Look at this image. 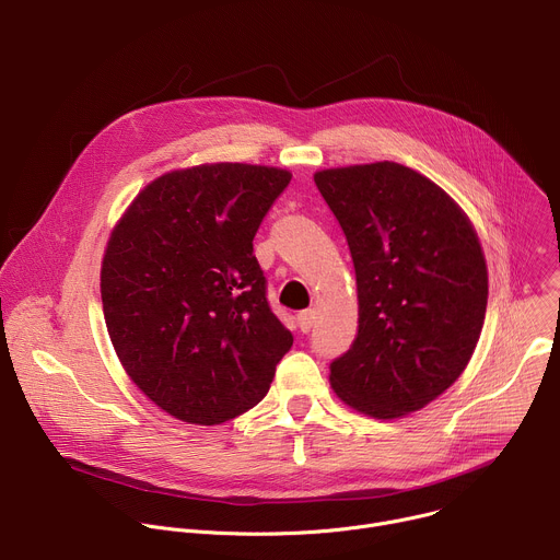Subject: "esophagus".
I'll return each mask as SVG.
<instances>
[{
  "mask_svg": "<svg viewBox=\"0 0 560 560\" xmlns=\"http://www.w3.org/2000/svg\"><path fill=\"white\" fill-rule=\"evenodd\" d=\"M314 318H316V312H314V310H303V312H299L296 324H299L301 332H310V330L314 328Z\"/></svg>",
  "mask_w": 560,
  "mask_h": 560,
  "instance_id": "obj_1",
  "label": "esophagus"
}]
</instances>
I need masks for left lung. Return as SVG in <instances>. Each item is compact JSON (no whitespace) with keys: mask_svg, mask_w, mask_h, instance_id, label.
Here are the masks:
<instances>
[{"mask_svg":"<svg viewBox=\"0 0 560 560\" xmlns=\"http://www.w3.org/2000/svg\"><path fill=\"white\" fill-rule=\"evenodd\" d=\"M314 184L346 234L359 296V332L330 383L374 419L417 412L460 376L481 337L478 236L443 188L401 164L330 168Z\"/></svg>","mask_w":560,"mask_h":560,"instance_id":"left-lung-1","label":"left lung"}]
</instances>
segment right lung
<instances>
[{
	"label": "right lung",
	"mask_w": 560,
	"mask_h": 560,
	"mask_svg": "<svg viewBox=\"0 0 560 560\" xmlns=\"http://www.w3.org/2000/svg\"><path fill=\"white\" fill-rule=\"evenodd\" d=\"M290 179L250 164L173 171L137 195L108 238L110 341L135 385L179 421L219 425L248 412L292 348L253 255Z\"/></svg>",
	"instance_id": "1"
}]
</instances>
